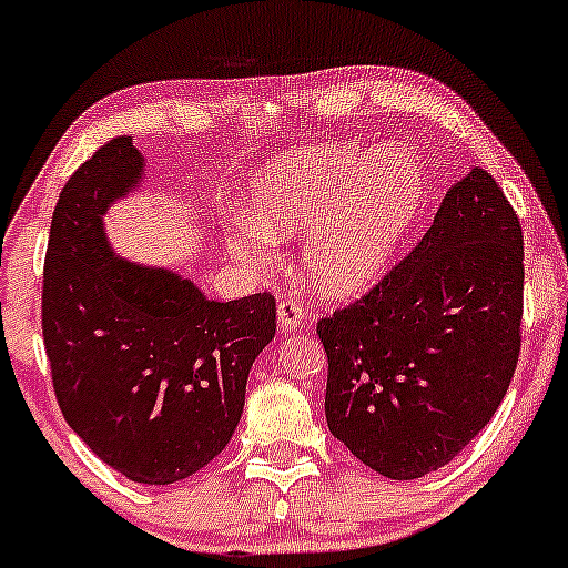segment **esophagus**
<instances>
[{
	"mask_svg": "<svg viewBox=\"0 0 568 568\" xmlns=\"http://www.w3.org/2000/svg\"><path fill=\"white\" fill-rule=\"evenodd\" d=\"M306 306L298 298L285 296L277 302V323L283 331H296L304 323Z\"/></svg>",
	"mask_w": 568,
	"mask_h": 568,
	"instance_id": "obj_1",
	"label": "esophagus"
}]
</instances>
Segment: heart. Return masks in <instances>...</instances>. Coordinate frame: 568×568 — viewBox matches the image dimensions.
<instances>
[{
	"mask_svg": "<svg viewBox=\"0 0 568 568\" xmlns=\"http://www.w3.org/2000/svg\"><path fill=\"white\" fill-rule=\"evenodd\" d=\"M425 197V171L400 149H298L256 175V221L240 226L232 247L264 258L270 234L310 230L302 253L310 283L328 296H355L393 262Z\"/></svg>",
	"mask_w": 568,
	"mask_h": 568,
	"instance_id": "heart-1",
	"label": "heart"
}]
</instances>
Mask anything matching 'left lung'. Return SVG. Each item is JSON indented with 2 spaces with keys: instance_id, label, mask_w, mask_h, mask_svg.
Segmentation results:
<instances>
[{
  "instance_id": "1",
  "label": "left lung",
  "mask_w": 568,
  "mask_h": 568,
  "mask_svg": "<svg viewBox=\"0 0 568 568\" xmlns=\"http://www.w3.org/2000/svg\"><path fill=\"white\" fill-rule=\"evenodd\" d=\"M520 317L518 213L497 181L473 168L400 264L317 321L331 435L393 480L448 465L507 395Z\"/></svg>"
}]
</instances>
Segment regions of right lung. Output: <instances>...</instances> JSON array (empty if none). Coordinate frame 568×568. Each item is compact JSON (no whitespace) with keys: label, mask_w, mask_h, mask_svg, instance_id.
<instances>
[{"label":"right lung","mask_w":568,"mask_h":568,"mask_svg":"<svg viewBox=\"0 0 568 568\" xmlns=\"http://www.w3.org/2000/svg\"><path fill=\"white\" fill-rule=\"evenodd\" d=\"M141 171L139 149L120 135L63 186L44 256L42 336L69 427L125 478L168 486L226 448L277 306L272 293L211 302L192 280L114 256L103 213Z\"/></svg>","instance_id":"1"}]
</instances>
